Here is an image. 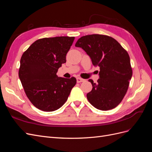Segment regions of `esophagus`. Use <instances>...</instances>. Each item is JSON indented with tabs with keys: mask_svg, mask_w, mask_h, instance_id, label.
I'll use <instances>...</instances> for the list:
<instances>
[{
	"mask_svg": "<svg viewBox=\"0 0 152 152\" xmlns=\"http://www.w3.org/2000/svg\"><path fill=\"white\" fill-rule=\"evenodd\" d=\"M84 81H85V80L83 79H82V78H80V77L77 78V82H78V83H80V82H84Z\"/></svg>",
	"mask_w": 152,
	"mask_h": 152,
	"instance_id": "34e87169",
	"label": "esophagus"
}]
</instances>
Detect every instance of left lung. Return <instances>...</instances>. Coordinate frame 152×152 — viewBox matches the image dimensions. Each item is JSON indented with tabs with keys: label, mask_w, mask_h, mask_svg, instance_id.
<instances>
[{
	"label": "left lung",
	"mask_w": 152,
	"mask_h": 152,
	"mask_svg": "<svg viewBox=\"0 0 152 152\" xmlns=\"http://www.w3.org/2000/svg\"><path fill=\"white\" fill-rule=\"evenodd\" d=\"M75 46L85 50L100 69L97 84L89 80L93 86L87 94L89 102L101 110L115 108L126 95L132 75L127 52L115 39L99 34L82 37Z\"/></svg>",
	"instance_id": "left-lung-1"
}]
</instances>
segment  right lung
<instances>
[{"label": "right lung", "mask_w": 152, "mask_h": 152, "mask_svg": "<svg viewBox=\"0 0 152 152\" xmlns=\"http://www.w3.org/2000/svg\"><path fill=\"white\" fill-rule=\"evenodd\" d=\"M74 37H56L36 40L20 60L19 77L27 97L36 108L53 112L65 104L77 80L56 75L66 63Z\"/></svg>", "instance_id": "1"}]
</instances>
